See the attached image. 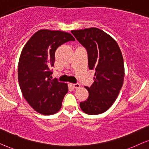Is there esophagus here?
Returning a JSON list of instances; mask_svg holds the SVG:
<instances>
[{"instance_id": "obj_1", "label": "esophagus", "mask_w": 149, "mask_h": 149, "mask_svg": "<svg viewBox=\"0 0 149 149\" xmlns=\"http://www.w3.org/2000/svg\"><path fill=\"white\" fill-rule=\"evenodd\" d=\"M71 85L74 87V88H79V87H80V85L79 84V83H72Z\"/></svg>"}]
</instances>
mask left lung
I'll list each match as a JSON object with an SVG mask.
<instances>
[{
  "mask_svg": "<svg viewBox=\"0 0 149 149\" xmlns=\"http://www.w3.org/2000/svg\"><path fill=\"white\" fill-rule=\"evenodd\" d=\"M77 40L85 47L88 55V66L95 70L94 82L86 100L80 102L87 115L104 113L113 105L123 84V58L117 42L109 34L97 28L72 30Z\"/></svg>",
  "mask_w": 149,
  "mask_h": 149,
  "instance_id": "8db88e82",
  "label": "left lung"
}]
</instances>
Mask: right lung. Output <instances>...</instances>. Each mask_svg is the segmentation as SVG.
Segmentation results:
<instances>
[{
  "label": "right lung",
  "instance_id": "1",
  "mask_svg": "<svg viewBox=\"0 0 149 149\" xmlns=\"http://www.w3.org/2000/svg\"><path fill=\"white\" fill-rule=\"evenodd\" d=\"M75 40L68 32L38 30L28 40L20 55L18 81L24 98L32 109L42 115H54L60 111L68 91L66 83L51 79L55 52L58 47Z\"/></svg>",
  "mask_w": 149,
  "mask_h": 149
}]
</instances>
